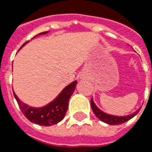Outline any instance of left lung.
<instances>
[{"instance_id":"obj_1","label":"left lung","mask_w":152,"mask_h":152,"mask_svg":"<svg viewBox=\"0 0 152 152\" xmlns=\"http://www.w3.org/2000/svg\"><path fill=\"white\" fill-rule=\"evenodd\" d=\"M91 108L93 112L94 113V115L96 116L97 118H99V120L102 121L103 123H106L107 124H110V125H117V124H124L126 121L130 120L131 118H132L134 116L139 113L140 109H138L136 111H134V113H132L131 115H124V116H117V115H110V114H107V113L104 112L99 109V107H97L96 104L94 102L93 99H91Z\"/></svg>"}]
</instances>
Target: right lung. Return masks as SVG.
Returning a JSON list of instances; mask_svg holds the SVG:
<instances>
[{"label":"right lung","instance_id":"right-lung-1","mask_svg":"<svg viewBox=\"0 0 152 152\" xmlns=\"http://www.w3.org/2000/svg\"><path fill=\"white\" fill-rule=\"evenodd\" d=\"M48 33H49V31L40 33V34H37L36 36H34L32 39H34V37H36L37 36L44 35V34H46ZM28 42H29V41L24 43L20 49L25 46ZM77 83L76 80L72 82L70 84L66 86L60 92V94L53 99V101L49 102L48 104H46L44 107H30L28 104L24 103L17 96V94L13 91V90H12V91H13V95L15 97L16 100L19 105L20 110L22 111L23 115L26 116V118L34 124H38L41 126H48L57 124L63 119L67 111V109H68L69 98L75 92Z\"/></svg>","mask_w":152,"mask_h":152}]
</instances>
